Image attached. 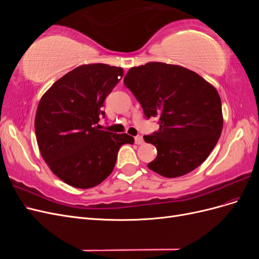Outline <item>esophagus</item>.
Wrapping results in <instances>:
<instances>
[{"instance_id":"esophagus-1","label":"esophagus","mask_w":259,"mask_h":259,"mask_svg":"<svg viewBox=\"0 0 259 259\" xmlns=\"http://www.w3.org/2000/svg\"><path fill=\"white\" fill-rule=\"evenodd\" d=\"M135 143H136L137 145H143V144H144V138H143V136H140V135L136 136V137H135Z\"/></svg>"}]
</instances>
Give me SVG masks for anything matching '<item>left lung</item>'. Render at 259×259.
Returning <instances> with one entry per match:
<instances>
[{
    "label": "left lung",
    "mask_w": 259,
    "mask_h": 259,
    "mask_svg": "<svg viewBox=\"0 0 259 259\" xmlns=\"http://www.w3.org/2000/svg\"><path fill=\"white\" fill-rule=\"evenodd\" d=\"M124 85L142 105L147 119H159V131L144 136L158 151L149 168L175 178L207 159L224 123L221 97L213 85L191 70L164 62L131 68Z\"/></svg>",
    "instance_id": "left-lung-1"
}]
</instances>
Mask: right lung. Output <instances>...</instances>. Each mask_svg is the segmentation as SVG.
Wrapping results in <instances>:
<instances>
[{
	"mask_svg": "<svg viewBox=\"0 0 259 259\" xmlns=\"http://www.w3.org/2000/svg\"><path fill=\"white\" fill-rule=\"evenodd\" d=\"M123 69L105 64L76 67L42 96L34 120L38 149L51 170L69 186L89 189L112 173L119 149L134 137L97 124L106 97Z\"/></svg>",
	"mask_w": 259,
	"mask_h": 259,
	"instance_id": "1",
	"label": "right lung"
}]
</instances>
